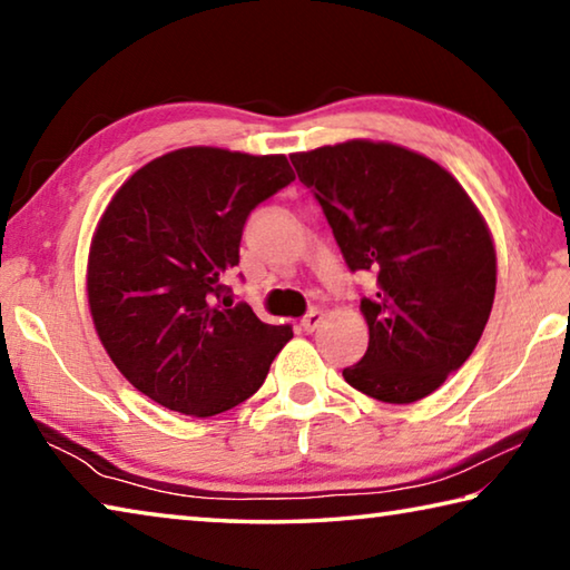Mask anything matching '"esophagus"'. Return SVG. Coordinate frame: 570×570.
Masks as SVG:
<instances>
[{
	"label": "esophagus",
	"mask_w": 570,
	"mask_h": 570,
	"mask_svg": "<svg viewBox=\"0 0 570 570\" xmlns=\"http://www.w3.org/2000/svg\"><path fill=\"white\" fill-rule=\"evenodd\" d=\"M322 320H324V314L320 312V308H312V312H308V314L304 316V320H302V330H304V332H314L316 326L322 324Z\"/></svg>",
	"instance_id": "esophagus-1"
}]
</instances>
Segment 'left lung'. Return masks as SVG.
<instances>
[{"label":"left lung","mask_w":570,"mask_h":570,"mask_svg":"<svg viewBox=\"0 0 570 570\" xmlns=\"http://www.w3.org/2000/svg\"><path fill=\"white\" fill-rule=\"evenodd\" d=\"M292 163L350 272L377 276L362 296L370 346L344 380L390 404L428 397L468 362L493 308L485 220L445 168L392 142L350 140Z\"/></svg>","instance_id":"left-lung-1"}]
</instances>
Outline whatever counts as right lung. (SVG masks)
I'll return each instance as SVG.
<instances>
[{"label": "right lung", "mask_w": 570, "mask_h": 570, "mask_svg": "<svg viewBox=\"0 0 570 570\" xmlns=\"http://www.w3.org/2000/svg\"><path fill=\"white\" fill-rule=\"evenodd\" d=\"M294 180L286 156L183 148L115 193L92 240L95 330L135 390L173 412L214 417L262 387L292 340L230 304L244 226Z\"/></svg>", "instance_id": "right-lung-1"}]
</instances>
